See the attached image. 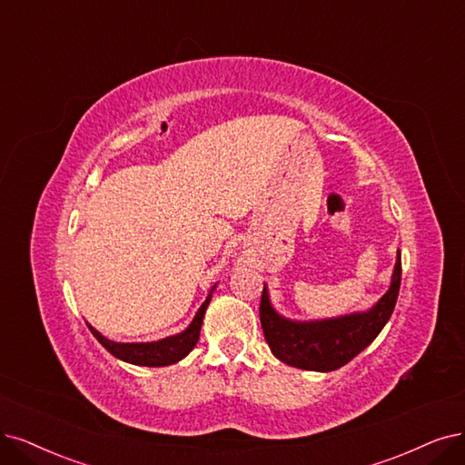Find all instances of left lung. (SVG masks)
<instances>
[{
	"label": "left lung",
	"mask_w": 465,
	"mask_h": 465,
	"mask_svg": "<svg viewBox=\"0 0 465 465\" xmlns=\"http://www.w3.org/2000/svg\"><path fill=\"white\" fill-rule=\"evenodd\" d=\"M402 278L401 251L387 293L370 311L330 320L295 322L273 311L264 285L261 323L272 354L283 364L311 371H333L349 364L381 333L399 299Z\"/></svg>",
	"instance_id": "1"
}]
</instances>
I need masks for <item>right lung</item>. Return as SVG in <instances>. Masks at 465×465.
Instances as JSON below:
<instances>
[{
	"label": "right lung",
	"mask_w": 465,
	"mask_h": 465,
	"mask_svg": "<svg viewBox=\"0 0 465 465\" xmlns=\"http://www.w3.org/2000/svg\"><path fill=\"white\" fill-rule=\"evenodd\" d=\"M214 289H216V285L211 289L209 297H206L204 302L201 304L195 318L192 320V323H189L182 333L161 339V341H153V342H114L107 337H103L97 330L92 328L90 323H88V328L94 333V337L114 358L124 360V362H128V364L147 366V368H161V366L176 364V362H180L182 358H185L189 352H192L193 347L197 345L203 318H204V311H206V306H209V302L213 299Z\"/></svg>",
	"instance_id": "add662e5"
}]
</instances>
